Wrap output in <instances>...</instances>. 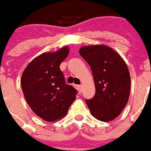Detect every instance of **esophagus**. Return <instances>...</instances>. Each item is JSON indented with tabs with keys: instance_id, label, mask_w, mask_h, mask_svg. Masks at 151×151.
<instances>
[{
	"instance_id": "obj_1",
	"label": "esophagus",
	"mask_w": 151,
	"mask_h": 151,
	"mask_svg": "<svg viewBox=\"0 0 151 151\" xmlns=\"http://www.w3.org/2000/svg\"><path fill=\"white\" fill-rule=\"evenodd\" d=\"M75 88L79 92L82 91V85H75Z\"/></svg>"
}]
</instances>
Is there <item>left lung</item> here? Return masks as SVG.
<instances>
[{
  "mask_svg": "<svg viewBox=\"0 0 151 151\" xmlns=\"http://www.w3.org/2000/svg\"><path fill=\"white\" fill-rule=\"evenodd\" d=\"M80 54L90 65L96 86L94 97L86 100L91 114L103 122L114 119L130 96L131 76L127 63L106 45L83 46Z\"/></svg>",
  "mask_w": 151,
  "mask_h": 151,
  "instance_id": "8db88e82",
  "label": "left lung"
}]
</instances>
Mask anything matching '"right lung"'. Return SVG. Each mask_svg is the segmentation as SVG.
<instances>
[{
  "instance_id": "obj_1",
  "label": "right lung",
  "mask_w": 151,
  "mask_h": 151,
  "mask_svg": "<svg viewBox=\"0 0 151 151\" xmlns=\"http://www.w3.org/2000/svg\"><path fill=\"white\" fill-rule=\"evenodd\" d=\"M68 53V47L43 53L28 63L21 76L26 101L35 114L47 122L64 117L76 99L77 91L65 83L60 68Z\"/></svg>"
}]
</instances>
